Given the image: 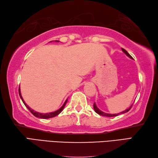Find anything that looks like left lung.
Segmentation results:
<instances>
[{
    "mask_svg": "<svg viewBox=\"0 0 158 158\" xmlns=\"http://www.w3.org/2000/svg\"><path fill=\"white\" fill-rule=\"evenodd\" d=\"M122 51H123V52H124L127 55V56L129 57H130L131 59H133V57L131 56L130 55H129V53H128V52L126 50H125L124 48H122ZM132 106H133V104L131 105V106L129 107L128 109H127V110H125V111H123V112H120V113H118V114H107V113H105V112H102V111H101L99 109H98V108L97 107V105H96L95 103H94V111L96 112H97L98 114H99V115H101V116H107V117H114V116H118V115H119V114H125V113H127V112H129V110H130V109L131 108V107H132Z\"/></svg>",
    "mask_w": 158,
    "mask_h": 158,
    "instance_id": "left-lung-1",
    "label": "left lung"
}]
</instances>
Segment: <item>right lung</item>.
Segmentation results:
<instances>
[{"instance_id": "obj_1", "label": "right lung", "mask_w": 158, "mask_h": 158, "mask_svg": "<svg viewBox=\"0 0 158 158\" xmlns=\"http://www.w3.org/2000/svg\"><path fill=\"white\" fill-rule=\"evenodd\" d=\"M56 42H59V41H57V40H56ZM18 92H19L20 97V98L22 99V101H23V103L24 104V106H25L28 108V110H29L30 111V112L33 114L34 116H35V117H37V118H44V119H46V118H52V117H55V116H57L59 114H60L61 112H62L63 110H64V107H65V106H66V103H67V101H68V99H66V101L64 102V103L63 106H61V107L60 108V109H59L58 110L55 111V112H51V113H46V114H42V113H40V112H35V111H34V110H31V108H30L29 106H28L25 103V102H24V101L23 100V97H22V95H21L20 88H19V89H18Z\"/></svg>"}]
</instances>
